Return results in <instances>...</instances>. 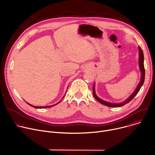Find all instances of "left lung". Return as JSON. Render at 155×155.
Returning <instances> with one entry per match:
<instances>
[{
  "instance_id": "8db88e82",
  "label": "left lung",
  "mask_w": 155,
  "mask_h": 155,
  "mask_svg": "<svg viewBox=\"0 0 155 155\" xmlns=\"http://www.w3.org/2000/svg\"><path fill=\"white\" fill-rule=\"evenodd\" d=\"M139 69H140V71L141 72V77H140V81L139 82V83L138 84L137 87L136 88V90H134V91L131 94V95L127 99H126L124 101L121 102V103H112V102H108L107 101H105L101 99H100L99 97H98L97 96V95L96 94V92H95V83H94L93 87V95L94 97H95V99L99 102L101 104L110 107H121L123 106L125 104H126L127 103L129 102L132 99H133L135 96L138 93V92L139 91V90H140L141 87L142 86L144 80H145V69H144V64H143V61H144V56H143V51L142 50V48L139 47Z\"/></svg>"
}]
</instances>
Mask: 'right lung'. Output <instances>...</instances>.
I'll return each mask as SVG.
<instances>
[{"label": "right lung", "mask_w": 155, "mask_h": 155, "mask_svg": "<svg viewBox=\"0 0 155 155\" xmlns=\"http://www.w3.org/2000/svg\"><path fill=\"white\" fill-rule=\"evenodd\" d=\"M61 101L59 102H58L56 104H54V105H49V106H45V107H37V106H34V105H31V104H29V103H28V104H29V105H31V107H34V108H48V107H53V106H54V105H57L58 104H59L60 102H61Z\"/></svg>", "instance_id": "obj_1"}]
</instances>
